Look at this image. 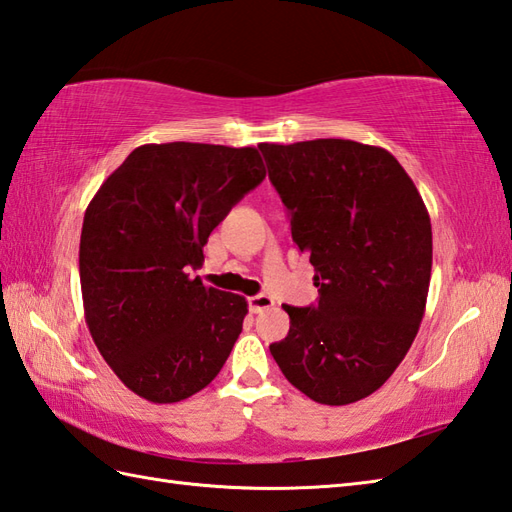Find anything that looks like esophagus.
Instances as JSON below:
<instances>
[{
	"instance_id": "34e87169",
	"label": "esophagus",
	"mask_w": 512,
	"mask_h": 512,
	"mask_svg": "<svg viewBox=\"0 0 512 512\" xmlns=\"http://www.w3.org/2000/svg\"><path fill=\"white\" fill-rule=\"evenodd\" d=\"M275 306V299L270 297V295H255V297H250L248 299V308H250V312H264V310H268V308H273Z\"/></svg>"
}]
</instances>
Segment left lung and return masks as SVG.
Listing matches in <instances>:
<instances>
[{"instance_id":"8db88e82","label":"left lung","mask_w":512,"mask_h":512,"mask_svg":"<svg viewBox=\"0 0 512 512\" xmlns=\"http://www.w3.org/2000/svg\"><path fill=\"white\" fill-rule=\"evenodd\" d=\"M310 257L319 303L284 306L270 354L321 405H350L396 372L416 339L431 281V220L416 184L383 147L343 138L259 145Z\"/></svg>"}]
</instances>
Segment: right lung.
<instances>
[{
    "instance_id": "right-lung-1",
    "label": "right lung",
    "mask_w": 512,
    "mask_h": 512,
    "mask_svg": "<svg viewBox=\"0 0 512 512\" xmlns=\"http://www.w3.org/2000/svg\"><path fill=\"white\" fill-rule=\"evenodd\" d=\"M266 178L255 147L140 145L83 217L85 323L127 389L156 405L198 394L242 332V295L206 288L189 268L228 211Z\"/></svg>"
}]
</instances>
